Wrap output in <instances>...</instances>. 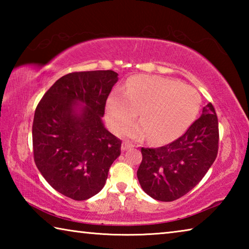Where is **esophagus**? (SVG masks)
<instances>
[{
	"label": "esophagus",
	"instance_id": "34e87169",
	"mask_svg": "<svg viewBox=\"0 0 249 249\" xmlns=\"http://www.w3.org/2000/svg\"><path fill=\"white\" fill-rule=\"evenodd\" d=\"M132 147H133L132 144H129V142H124L123 144H122L121 149L123 150V151H125V150H127V149H129V148H132Z\"/></svg>",
	"mask_w": 249,
	"mask_h": 249
}]
</instances>
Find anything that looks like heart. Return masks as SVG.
I'll return each instance as SVG.
<instances>
[{"mask_svg": "<svg viewBox=\"0 0 249 249\" xmlns=\"http://www.w3.org/2000/svg\"><path fill=\"white\" fill-rule=\"evenodd\" d=\"M201 98L189 86L159 75L140 74L128 79L124 91L113 90L105 104V117L120 133L138 115L142 122L124 130L126 136L165 144L180 137L199 113Z\"/></svg>", "mask_w": 249, "mask_h": 249, "instance_id": "heart-1", "label": "heart"}]
</instances>
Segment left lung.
<instances>
[{
  "label": "left lung",
  "mask_w": 249,
  "mask_h": 249,
  "mask_svg": "<svg viewBox=\"0 0 249 249\" xmlns=\"http://www.w3.org/2000/svg\"><path fill=\"white\" fill-rule=\"evenodd\" d=\"M218 150V122L209 103L182 136L158 148H142L141 187L155 200L171 202L192 190L213 165Z\"/></svg>",
  "instance_id": "8db88e82"
}]
</instances>
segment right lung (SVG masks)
Instances as JSON below:
<instances>
[{
	"label": "right lung",
	"mask_w": 249,
	"mask_h": 249,
	"mask_svg": "<svg viewBox=\"0 0 249 249\" xmlns=\"http://www.w3.org/2000/svg\"><path fill=\"white\" fill-rule=\"evenodd\" d=\"M112 70L58 79L44 94L33 122L34 160L54 190L72 200L102 190L122 141L104 127L105 103L117 82Z\"/></svg>",
	"instance_id": "obj_1"
}]
</instances>
